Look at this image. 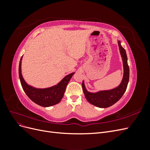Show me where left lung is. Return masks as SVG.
<instances>
[{
	"instance_id": "left-lung-1",
	"label": "left lung",
	"mask_w": 150,
	"mask_h": 150,
	"mask_svg": "<svg viewBox=\"0 0 150 150\" xmlns=\"http://www.w3.org/2000/svg\"><path fill=\"white\" fill-rule=\"evenodd\" d=\"M117 44L123 65V76L121 83L115 88L91 93L87 90L84 80L83 81L82 87L86 99L89 103L98 108H108L118 101L126 91L128 84L129 69L128 65V58L125 49L122 47L120 40H117Z\"/></svg>"
}]
</instances>
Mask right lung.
Here are the masks:
<instances>
[{
	"label": "right lung",
	"mask_w": 150,
	"mask_h": 150,
	"mask_svg": "<svg viewBox=\"0 0 150 150\" xmlns=\"http://www.w3.org/2000/svg\"><path fill=\"white\" fill-rule=\"evenodd\" d=\"M22 57L21 58L19 62V74L22 87L27 96L34 103L42 107L52 106L59 103L64 96L68 83L75 72H73L66 75L60 82L51 87L46 88H35L27 83L22 76L21 68Z\"/></svg>",
	"instance_id": "add662e5"
}]
</instances>
